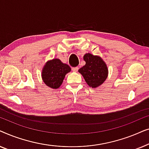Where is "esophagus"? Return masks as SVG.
I'll return each mask as SVG.
<instances>
[{"label":"esophagus","mask_w":149,"mask_h":149,"mask_svg":"<svg viewBox=\"0 0 149 149\" xmlns=\"http://www.w3.org/2000/svg\"><path fill=\"white\" fill-rule=\"evenodd\" d=\"M72 70L73 72H77L79 70V67H74V68H72Z\"/></svg>","instance_id":"1"}]
</instances>
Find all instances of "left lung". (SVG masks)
Instances as JSON below:
<instances>
[{
  "mask_svg": "<svg viewBox=\"0 0 149 149\" xmlns=\"http://www.w3.org/2000/svg\"><path fill=\"white\" fill-rule=\"evenodd\" d=\"M85 65L79 70L85 82L92 88L99 87L108 77V68L106 63L100 56L86 54L83 56Z\"/></svg>",
  "mask_w": 149,
  "mask_h": 149,
  "instance_id": "1",
  "label": "left lung"
}]
</instances>
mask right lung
I'll use <instances>...</instances> for the list:
<instances>
[{"label":"right lung","mask_w":149,"mask_h":149,"mask_svg":"<svg viewBox=\"0 0 149 149\" xmlns=\"http://www.w3.org/2000/svg\"><path fill=\"white\" fill-rule=\"evenodd\" d=\"M71 68L68 64H64L59 59L48 61L42 70V79L46 85L52 89L60 87L67 73Z\"/></svg>","instance_id":"add662e5"}]
</instances>
